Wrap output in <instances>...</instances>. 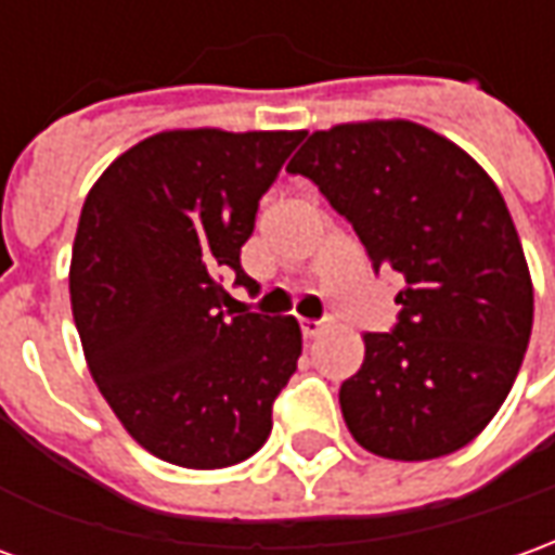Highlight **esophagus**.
Returning <instances> with one entry per match:
<instances>
[{"instance_id":"esophagus-1","label":"esophagus","mask_w":555,"mask_h":555,"mask_svg":"<svg viewBox=\"0 0 555 555\" xmlns=\"http://www.w3.org/2000/svg\"><path fill=\"white\" fill-rule=\"evenodd\" d=\"M300 331H304L307 340H312V337H319L325 331V322H319V319H300Z\"/></svg>"}]
</instances>
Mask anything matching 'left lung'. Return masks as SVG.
<instances>
[{
	"label": "left lung",
	"mask_w": 555,
	"mask_h": 555,
	"mask_svg": "<svg viewBox=\"0 0 555 555\" xmlns=\"http://www.w3.org/2000/svg\"><path fill=\"white\" fill-rule=\"evenodd\" d=\"M288 172L319 184L373 270L404 282L395 331L364 334V364L340 386L352 437L395 462L462 450L514 386L534 312L529 263L495 182L413 120L315 130Z\"/></svg>",
	"instance_id": "left-lung-1"
}]
</instances>
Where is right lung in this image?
<instances>
[{"label": "right lung", "mask_w": 555, "mask_h": 555, "mask_svg": "<svg viewBox=\"0 0 555 555\" xmlns=\"http://www.w3.org/2000/svg\"><path fill=\"white\" fill-rule=\"evenodd\" d=\"M304 130H167L90 188L69 294L88 367L127 435L169 465L228 467L261 450L304 349L292 315L230 309L224 273Z\"/></svg>", "instance_id": "add662e5"}]
</instances>
